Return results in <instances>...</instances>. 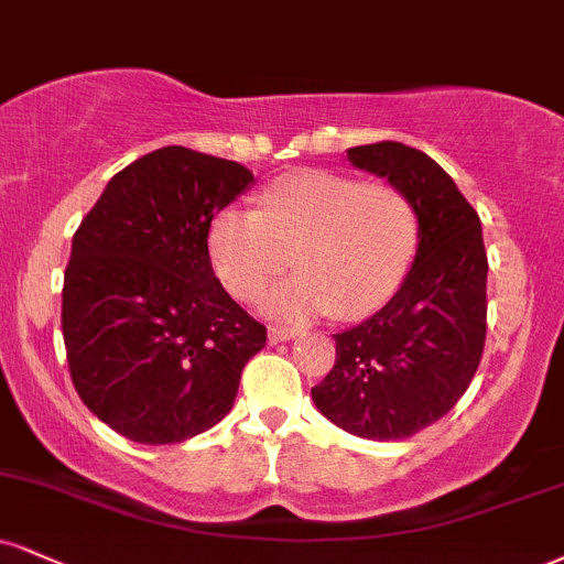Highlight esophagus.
Masks as SVG:
<instances>
[{"label": "esophagus", "mask_w": 564, "mask_h": 564, "mask_svg": "<svg viewBox=\"0 0 564 564\" xmlns=\"http://www.w3.org/2000/svg\"><path fill=\"white\" fill-rule=\"evenodd\" d=\"M268 336H270V344H283V341H291V338L300 336V330H296V328H281V325H270Z\"/></svg>", "instance_id": "obj_1"}]
</instances>
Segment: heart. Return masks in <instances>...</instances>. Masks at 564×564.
<instances>
[{"mask_svg": "<svg viewBox=\"0 0 564 564\" xmlns=\"http://www.w3.org/2000/svg\"><path fill=\"white\" fill-rule=\"evenodd\" d=\"M417 247V215L391 183L296 171L270 183L260 213L226 207L209 226L217 278L241 302L289 268L300 273L264 296L283 321H310L334 310L344 321L381 310L402 286Z\"/></svg>", "mask_w": 564, "mask_h": 564, "instance_id": "1", "label": "heart"}]
</instances>
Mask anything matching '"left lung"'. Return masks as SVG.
Returning a JSON list of instances; mask_svg holds the SVG:
<instances>
[{"label":"left lung","instance_id":"8db88e82","mask_svg":"<svg viewBox=\"0 0 564 564\" xmlns=\"http://www.w3.org/2000/svg\"><path fill=\"white\" fill-rule=\"evenodd\" d=\"M347 158L412 202L417 252L389 304L334 336L336 365L312 399L351 436L410 438L459 402L484 355L488 260L480 217L420 149L378 141L347 149Z\"/></svg>","mask_w":564,"mask_h":564}]
</instances>
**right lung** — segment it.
Returning <instances> with one entry per match:
<instances>
[{
	"instance_id": "1",
	"label": "right lung",
	"mask_w": 564,
	"mask_h": 564,
	"mask_svg": "<svg viewBox=\"0 0 564 564\" xmlns=\"http://www.w3.org/2000/svg\"><path fill=\"white\" fill-rule=\"evenodd\" d=\"M252 183L239 162L162 147L112 175L73 236L67 368L80 402L135 444H181L220 423L268 341L207 249L213 217Z\"/></svg>"
}]
</instances>
